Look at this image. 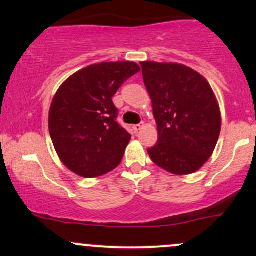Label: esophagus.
<instances>
[{
	"label": "esophagus",
	"mask_w": 256,
	"mask_h": 256,
	"mask_svg": "<svg viewBox=\"0 0 256 256\" xmlns=\"http://www.w3.org/2000/svg\"><path fill=\"white\" fill-rule=\"evenodd\" d=\"M133 128H134L135 132H140L141 129L144 128V122H142V123H138V124H135Z\"/></svg>",
	"instance_id": "obj_1"
}]
</instances>
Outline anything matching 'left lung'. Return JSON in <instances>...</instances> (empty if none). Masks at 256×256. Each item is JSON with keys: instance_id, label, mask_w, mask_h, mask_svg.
Masks as SVG:
<instances>
[{"instance_id": "1", "label": "left lung", "mask_w": 256, "mask_h": 256, "mask_svg": "<svg viewBox=\"0 0 256 256\" xmlns=\"http://www.w3.org/2000/svg\"><path fill=\"white\" fill-rule=\"evenodd\" d=\"M140 65L158 126V142L147 150L150 159L172 174L194 173L218 141L222 121L215 94L203 76L185 65Z\"/></svg>"}]
</instances>
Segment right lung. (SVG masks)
<instances>
[{
	"label": "right lung",
	"mask_w": 256,
	"mask_h": 256,
	"mask_svg": "<svg viewBox=\"0 0 256 256\" xmlns=\"http://www.w3.org/2000/svg\"><path fill=\"white\" fill-rule=\"evenodd\" d=\"M140 71L133 62H100L60 85L48 114L53 146L62 162L84 178H96L121 162L132 135L116 122L112 97Z\"/></svg>",
	"instance_id": "1"
}]
</instances>
